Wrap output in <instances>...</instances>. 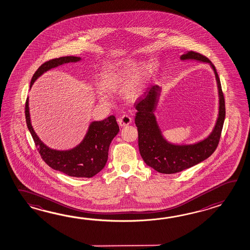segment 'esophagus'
Segmentation results:
<instances>
[{
	"label": "esophagus",
	"instance_id": "obj_1",
	"mask_svg": "<svg viewBox=\"0 0 250 250\" xmlns=\"http://www.w3.org/2000/svg\"><path fill=\"white\" fill-rule=\"evenodd\" d=\"M117 122L119 124L120 126H126L132 123V117H129L128 115H124L120 118L117 119Z\"/></svg>",
	"mask_w": 250,
	"mask_h": 250
}]
</instances>
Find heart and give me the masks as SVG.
<instances>
[{"label": "heart", "mask_w": 250, "mask_h": 250, "mask_svg": "<svg viewBox=\"0 0 250 250\" xmlns=\"http://www.w3.org/2000/svg\"><path fill=\"white\" fill-rule=\"evenodd\" d=\"M147 77L148 65L145 62L122 60L108 64L103 69L100 87L107 93L124 91V96L127 101H135L143 92ZM98 98L102 103H109V100L102 93Z\"/></svg>", "instance_id": "b5f03b06"}]
</instances>
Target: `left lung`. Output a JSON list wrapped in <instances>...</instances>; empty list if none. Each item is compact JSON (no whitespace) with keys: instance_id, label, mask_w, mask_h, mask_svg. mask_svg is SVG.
<instances>
[{"instance_id":"obj_1","label":"left lung","mask_w":250,"mask_h":250,"mask_svg":"<svg viewBox=\"0 0 250 250\" xmlns=\"http://www.w3.org/2000/svg\"><path fill=\"white\" fill-rule=\"evenodd\" d=\"M182 61L195 60L210 64L215 75L219 94V113L212 133L199 143L177 145L167 142L162 135L154 112L158 105L161 88L152 85L139 98L134 107L137 109L135 125L138 129L139 150L147 166L161 173H179L209 158L217 148L225 118V103L221 82L215 66L207 57L188 51L180 57Z\"/></svg>"}]
</instances>
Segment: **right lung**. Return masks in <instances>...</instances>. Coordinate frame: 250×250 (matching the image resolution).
<instances>
[{
  "instance_id": "obj_1",
  "label": "right lung",
  "mask_w": 250,
  "mask_h": 250,
  "mask_svg": "<svg viewBox=\"0 0 250 250\" xmlns=\"http://www.w3.org/2000/svg\"><path fill=\"white\" fill-rule=\"evenodd\" d=\"M80 61L81 58L79 57L66 56L44 62L32 77L30 87L44 72L66 63ZM25 109L27 128L42 158L51 168L69 176L85 178H91L104 168L107 163L109 145L119 132V126L114 116L102 121L91 123L83 140L77 147L68 150H56L47 147L34 131L31 125L28 99Z\"/></svg>"
}]
</instances>
